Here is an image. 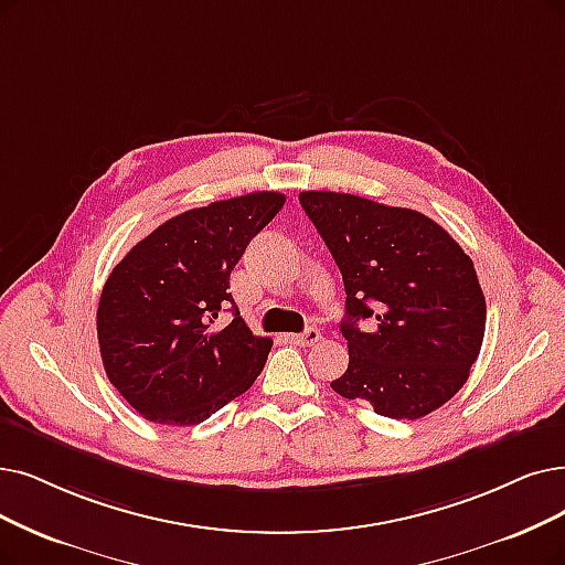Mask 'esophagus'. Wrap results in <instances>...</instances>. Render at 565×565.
<instances>
[{"label": "esophagus", "mask_w": 565, "mask_h": 565, "mask_svg": "<svg viewBox=\"0 0 565 565\" xmlns=\"http://www.w3.org/2000/svg\"><path fill=\"white\" fill-rule=\"evenodd\" d=\"M322 338V333L315 329V327H310V329H306L303 333H291L289 335V341L291 343H297V345H301V348H310V345H315Z\"/></svg>", "instance_id": "34e87169"}]
</instances>
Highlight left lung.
I'll use <instances>...</instances> for the list:
<instances>
[{
    "instance_id": "1",
    "label": "left lung",
    "mask_w": 565,
    "mask_h": 565,
    "mask_svg": "<svg viewBox=\"0 0 565 565\" xmlns=\"http://www.w3.org/2000/svg\"><path fill=\"white\" fill-rule=\"evenodd\" d=\"M345 285L348 371L331 382L392 419L452 398L482 348L487 303L472 259L438 222L343 192H301ZM374 329L359 330V319Z\"/></svg>"
}]
</instances>
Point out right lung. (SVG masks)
Instances as JSON below:
<instances>
[{"label": "right lung", "mask_w": 565, "mask_h": 565, "mask_svg": "<svg viewBox=\"0 0 565 565\" xmlns=\"http://www.w3.org/2000/svg\"><path fill=\"white\" fill-rule=\"evenodd\" d=\"M282 204L280 192H253L185 211L110 270L99 352L110 385L148 422L192 426L253 387L274 341L243 322L230 276ZM222 309L235 318L220 330Z\"/></svg>", "instance_id": "1"}]
</instances>
